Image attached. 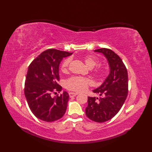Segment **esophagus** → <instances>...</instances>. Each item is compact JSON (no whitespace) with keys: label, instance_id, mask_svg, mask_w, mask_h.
<instances>
[{"label":"esophagus","instance_id":"1","mask_svg":"<svg viewBox=\"0 0 152 152\" xmlns=\"http://www.w3.org/2000/svg\"><path fill=\"white\" fill-rule=\"evenodd\" d=\"M78 94V93H72V92H70V93H69L70 97H73V96H76Z\"/></svg>","mask_w":152,"mask_h":152}]
</instances>
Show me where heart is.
<instances>
[{
  "label": "heart",
  "mask_w": 152,
  "mask_h": 152,
  "mask_svg": "<svg viewBox=\"0 0 152 152\" xmlns=\"http://www.w3.org/2000/svg\"><path fill=\"white\" fill-rule=\"evenodd\" d=\"M83 61H84L86 65L88 66L89 69H93L96 65H97L99 63V60L96 57L91 56V55H88L83 57ZM70 63V58H66L64 59L63 62L61 64L60 69L61 72L63 73H66L69 70V65ZM106 72V69L104 67L100 66L96 68L95 70V73L97 76H102ZM92 84V81L89 78H83V77L80 76H72L71 78L66 80L64 83V86L65 88L72 91L76 92H81L86 90Z\"/></svg>",
  "instance_id": "b5f03b06"
}]
</instances>
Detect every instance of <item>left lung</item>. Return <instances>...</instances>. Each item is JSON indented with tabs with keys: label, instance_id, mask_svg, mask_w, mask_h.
<instances>
[{
	"label": "left lung",
	"instance_id": "obj_1",
	"mask_svg": "<svg viewBox=\"0 0 152 152\" xmlns=\"http://www.w3.org/2000/svg\"><path fill=\"white\" fill-rule=\"evenodd\" d=\"M95 51L104 55L110 72L104 83L93 91L101 97L88 96L86 114L93 121L102 123L117 114L124 104L128 94V74L124 62L114 51L104 48Z\"/></svg>",
	"mask_w": 152,
	"mask_h": 152
}]
</instances>
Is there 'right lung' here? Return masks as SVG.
Listing matches in <instances>:
<instances>
[{"instance_id": "right-lung-1", "label": "right lung", "mask_w": 152, "mask_h": 152, "mask_svg": "<svg viewBox=\"0 0 152 152\" xmlns=\"http://www.w3.org/2000/svg\"><path fill=\"white\" fill-rule=\"evenodd\" d=\"M72 53L56 49L43 51L32 61L28 68L24 93L33 114L41 120L52 122L61 118L66 110L69 95L64 91L51 97L52 93H60L59 66L63 57Z\"/></svg>"}]
</instances>
